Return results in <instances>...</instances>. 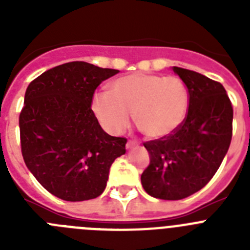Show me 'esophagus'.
<instances>
[{
  "mask_svg": "<svg viewBox=\"0 0 250 250\" xmlns=\"http://www.w3.org/2000/svg\"><path fill=\"white\" fill-rule=\"evenodd\" d=\"M136 145H138V141H135V140H127V143H126V147H127V149H130V147L136 146Z\"/></svg>",
  "mask_w": 250,
  "mask_h": 250,
  "instance_id": "1",
  "label": "esophagus"
}]
</instances>
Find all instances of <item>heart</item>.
<instances>
[{
	"mask_svg": "<svg viewBox=\"0 0 250 250\" xmlns=\"http://www.w3.org/2000/svg\"><path fill=\"white\" fill-rule=\"evenodd\" d=\"M190 95L179 77L132 74L119 77L110 92H96L91 107L99 123L111 134L129 126L131 114L145 136L160 139L175 131L185 120Z\"/></svg>",
	"mask_w": 250,
	"mask_h": 250,
	"instance_id": "b5f03b06",
	"label": "heart"
}]
</instances>
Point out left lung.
<instances>
[{"label": "left lung", "mask_w": 250, "mask_h": 250, "mask_svg": "<svg viewBox=\"0 0 250 250\" xmlns=\"http://www.w3.org/2000/svg\"><path fill=\"white\" fill-rule=\"evenodd\" d=\"M187 83V118L170 135L145 141L150 164L141 174L149 195L179 200L210 182L228 151L233 135V106L223 85L199 72L173 67Z\"/></svg>", "instance_id": "obj_1"}]
</instances>
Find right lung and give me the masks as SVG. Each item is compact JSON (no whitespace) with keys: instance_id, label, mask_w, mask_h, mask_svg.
Here are the masks:
<instances>
[{"instance_id":"right-lung-1","label":"right lung","mask_w":250,"mask_h":250,"mask_svg":"<svg viewBox=\"0 0 250 250\" xmlns=\"http://www.w3.org/2000/svg\"><path fill=\"white\" fill-rule=\"evenodd\" d=\"M118 70L83 61L52 67L28 85L20 112L26 167L46 190L67 202L98 198L126 139L106 134L91 109L95 90Z\"/></svg>"}]
</instances>
